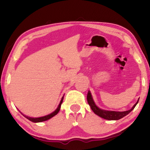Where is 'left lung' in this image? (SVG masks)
I'll return each instance as SVG.
<instances>
[{
	"instance_id": "left-lung-1",
	"label": "left lung",
	"mask_w": 150,
	"mask_h": 150,
	"mask_svg": "<svg viewBox=\"0 0 150 150\" xmlns=\"http://www.w3.org/2000/svg\"><path fill=\"white\" fill-rule=\"evenodd\" d=\"M139 100L137 101V103L134 105V106L130 110H126L124 112H116V111H108V110H102V109H100L98 108L97 106L94 103L93 99L92 98V96L91 95V93L88 91L87 93V102L88 105L91 106V108L92 109V110L95 112L96 115L99 116L100 117L103 118L104 119H106V120H119L122 118L124 117V116L128 115L130 112L133 110V109L135 108L137 104H138Z\"/></svg>"
}]
</instances>
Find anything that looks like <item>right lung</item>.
Wrapping results in <instances>:
<instances>
[{"mask_svg":"<svg viewBox=\"0 0 150 150\" xmlns=\"http://www.w3.org/2000/svg\"><path fill=\"white\" fill-rule=\"evenodd\" d=\"M63 96L62 97V100H61L59 105V106H58V107L57 108L56 110H55L54 112L51 113L50 115H48L47 116H43V117H40V118H30V117H28V116H24H24L26 118L28 119L29 120L33 122H43V121H45V120H49V119H50L51 118H52L53 116H54L55 115H56L59 112V111L60 110V108H61V105H62V103L63 102Z\"/></svg>","mask_w":150,"mask_h":150,"instance_id":"add662e5","label":"right lung"}]
</instances>
